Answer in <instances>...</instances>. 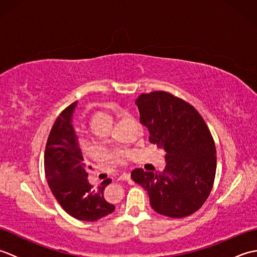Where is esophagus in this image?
<instances>
[{"label": "esophagus", "mask_w": 257, "mask_h": 257, "mask_svg": "<svg viewBox=\"0 0 257 257\" xmlns=\"http://www.w3.org/2000/svg\"><path fill=\"white\" fill-rule=\"evenodd\" d=\"M130 179V173H122L121 176H120L119 178H118V180L119 181H127V180H129Z\"/></svg>", "instance_id": "esophagus-1"}]
</instances>
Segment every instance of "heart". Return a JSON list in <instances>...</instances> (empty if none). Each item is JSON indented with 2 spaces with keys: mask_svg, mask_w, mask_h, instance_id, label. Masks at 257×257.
Wrapping results in <instances>:
<instances>
[{
  "mask_svg": "<svg viewBox=\"0 0 257 257\" xmlns=\"http://www.w3.org/2000/svg\"><path fill=\"white\" fill-rule=\"evenodd\" d=\"M117 112L118 111L116 110V109L111 108V107H107V108L101 109V110H98L97 112L92 114L91 118H90L91 128L96 127V125H100V127H105V128L109 129V128H110V125H111V122H112L113 114L117 113ZM137 125H138L139 132L140 133L143 132V127H141V124L137 123ZM111 158L114 161H118V162L123 161V155L121 154V152H119V154L111 156Z\"/></svg>",
  "mask_w": 257,
  "mask_h": 257,
  "instance_id": "heart-1",
  "label": "heart"
}]
</instances>
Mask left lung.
Wrapping results in <instances>:
<instances>
[{"label": "left lung", "instance_id": "8db88e82", "mask_svg": "<svg viewBox=\"0 0 257 257\" xmlns=\"http://www.w3.org/2000/svg\"><path fill=\"white\" fill-rule=\"evenodd\" d=\"M76 106L77 101L63 110L53 124L44 154L45 176L54 196L69 215L92 222L114 211L103 199V190L111 180H103L97 191L87 180L86 163L72 123Z\"/></svg>", "mask_w": 257, "mask_h": 257}]
</instances>
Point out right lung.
<instances>
[{"mask_svg": "<svg viewBox=\"0 0 257 257\" xmlns=\"http://www.w3.org/2000/svg\"><path fill=\"white\" fill-rule=\"evenodd\" d=\"M136 105L149 141L166 151V168L158 173L135 169L133 180L159 214H193L209 198L215 178L216 150L209 128L190 103L166 91L140 95Z\"/></svg>", "mask_w": 257, "mask_h": 257, "instance_id": "1", "label": "right lung"}]
</instances>
